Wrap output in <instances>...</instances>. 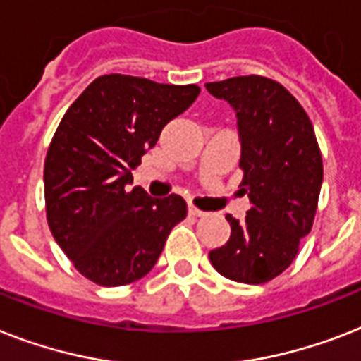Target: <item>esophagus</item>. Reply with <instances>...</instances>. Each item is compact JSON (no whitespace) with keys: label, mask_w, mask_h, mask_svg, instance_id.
Masks as SVG:
<instances>
[{"label":"esophagus","mask_w":361,"mask_h":361,"mask_svg":"<svg viewBox=\"0 0 361 361\" xmlns=\"http://www.w3.org/2000/svg\"><path fill=\"white\" fill-rule=\"evenodd\" d=\"M189 215H192V216H204V215H206V213H204V211H202V209H198V207L189 206Z\"/></svg>","instance_id":"esophagus-1"}]
</instances>
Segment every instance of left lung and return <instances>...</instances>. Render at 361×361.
<instances>
[{
	"label": "left lung",
	"instance_id": "8db88e82",
	"mask_svg": "<svg viewBox=\"0 0 361 361\" xmlns=\"http://www.w3.org/2000/svg\"><path fill=\"white\" fill-rule=\"evenodd\" d=\"M206 89L235 111L241 190L252 202L245 221L226 215L230 239L209 252V262L233 282H271L297 257L317 211L323 157L312 120L283 85L262 75L206 83Z\"/></svg>",
	"mask_w": 361,
	"mask_h": 361
}]
</instances>
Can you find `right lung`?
Wrapping results in <instances>:
<instances>
[{"label": "right lung", "mask_w": 361, "mask_h": 361, "mask_svg": "<svg viewBox=\"0 0 361 361\" xmlns=\"http://www.w3.org/2000/svg\"><path fill=\"white\" fill-rule=\"evenodd\" d=\"M198 94L196 85L109 74L64 113L44 161L46 216L59 247L90 282L116 287L146 276L185 219L181 196L152 198L130 183L161 130Z\"/></svg>", "instance_id": "right-lung-1"}]
</instances>
